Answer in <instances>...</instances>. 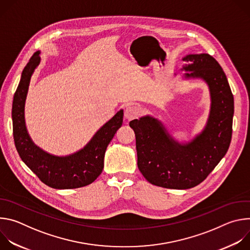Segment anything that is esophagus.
<instances>
[{"label":"esophagus","mask_w":250,"mask_h":250,"mask_svg":"<svg viewBox=\"0 0 250 250\" xmlns=\"http://www.w3.org/2000/svg\"><path fill=\"white\" fill-rule=\"evenodd\" d=\"M139 115V110L136 108L135 105L128 104L125 106V118L126 122H130L134 119H136Z\"/></svg>","instance_id":"34e87169"}]
</instances>
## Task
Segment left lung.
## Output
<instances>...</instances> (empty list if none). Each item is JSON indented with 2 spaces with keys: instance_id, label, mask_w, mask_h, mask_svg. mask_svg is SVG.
<instances>
[{
  "instance_id": "1",
  "label": "left lung",
  "mask_w": 250,
  "mask_h": 250,
  "mask_svg": "<svg viewBox=\"0 0 250 250\" xmlns=\"http://www.w3.org/2000/svg\"><path fill=\"white\" fill-rule=\"evenodd\" d=\"M182 79H201L210 106L204 129L189 141H178L158 119L146 115L129 123L134 130L137 166L152 185L190 189L201 182L226 155L231 140L233 96L221 65L207 53L187 54ZM176 75V74H174Z\"/></svg>"
}]
</instances>
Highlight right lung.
<instances>
[{"mask_svg": "<svg viewBox=\"0 0 250 250\" xmlns=\"http://www.w3.org/2000/svg\"><path fill=\"white\" fill-rule=\"evenodd\" d=\"M41 51L35 52L22 70L14 96L12 120L16 148L24 164L47 186L54 189H75L93 183L104 168L106 147L123 125L120 110L101 126L88 144L78 151L65 156L50 154L31 139L25 125V100L31 77L41 63Z\"/></svg>", "mask_w": 250, "mask_h": 250, "instance_id": "add662e5", "label": "right lung"}]
</instances>
